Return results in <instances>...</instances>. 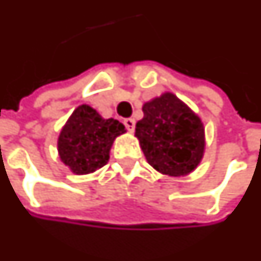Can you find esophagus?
Returning a JSON list of instances; mask_svg holds the SVG:
<instances>
[{"mask_svg": "<svg viewBox=\"0 0 261 261\" xmlns=\"http://www.w3.org/2000/svg\"><path fill=\"white\" fill-rule=\"evenodd\" d=\"M124 125L127 130L130 131V133H133L134 128H136V120H134V118H125Z\"/></svg>", "mask_w": 261, "mask_h": 261, "instance_id": "1", "label": "esophagus"}]
</instances>
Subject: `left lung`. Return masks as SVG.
<instances>
[{"mask_svg": "<svg viewBox=\"0 0 261 261\" xmlns=\"http://www.w3.org/2000/svg\"><path fill=\"white\" fill-rule=\"evenodd\" d=\"M144 117L136 124L148 164L169 176L191 174L205 152V128L200 118L172 93L143 106Z\"/></svg>", "mask_w": 261, "mask_h": 261, "instance_id": "8db88e82", "label": "left lung"}]
</instances>
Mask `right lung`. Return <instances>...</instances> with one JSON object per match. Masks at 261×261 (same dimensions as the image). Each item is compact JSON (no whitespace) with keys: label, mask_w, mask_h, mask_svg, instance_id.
Returning <instances> with one entry per match:
<instances>
[{"label":"right lung","mask_w":261,"mask_h":261,"mask_svg":"<svg viewBox=\"0 0 261 261\" xmlns=\"http://www.w3.org/2000/svg\"><path fill=\"white\" fill-rule=\"evenodd\" d=\"M124 133V125L118 120L103 118L93 107L82 105L59 134V156L73 174H92L107 164L116 137Z\"/></svg>","instance_id":"add662e5"}]
</instances>
